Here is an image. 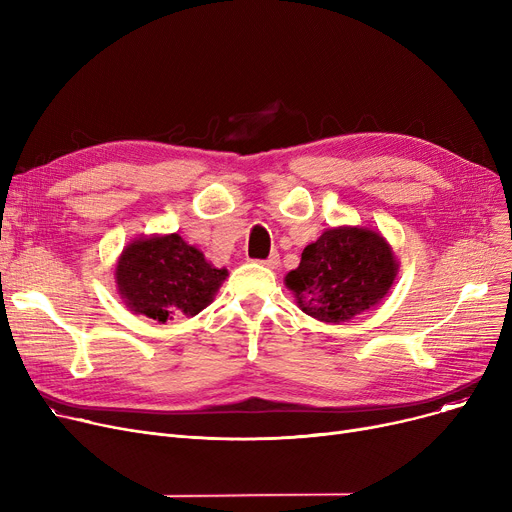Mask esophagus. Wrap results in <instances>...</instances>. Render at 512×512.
<instances>
[{
	"instance_id": "esophagus-1",
	"label": "esophagus",
	"mask_w": 512,
	"mask_h": 512,
	"mask_svg": "<svg viewBox=\"0 0 512 512\" xmlns=\"http://www.w3.org/2000/svg\"><path fill=\"white\" fill-rule=\"evenodd\" d=\"M261 263H263L265 267H272V270H276V267L280 265V255H278V253H272L267 259H263Z\"/></svg>"
}]
</instances>
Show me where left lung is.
<instances>
[{
  "instance_id": "left-lung-1",
  "label": "left lung",
  "mask_w": 512,
  "mask_h": 512,
  "mask_svg": "<svg viewBox=\"0 0 512 512\" xmlns=\"http://www.w3.org/2000/svg\"><path fill=\"white\" fill-rule=\"evenodd\" d=\"M394 278V255L378 232L330 228L305 247L286 286L307 315L340 324L378 305Z\"/></svg>"
}]
</instances>
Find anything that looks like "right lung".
Returning a JSON list of instances; mask_svg holds the SVG:
<instances>
[{
  "mask_svg": "<svg viewBox=\"0 0 512 512\" xmlns=\"http://www.w3.org/2000/svg\"><path fill=\"white\" fill-rule=\"evenodd\" d=\"M226 276L178 234L134 240L116 267L126 305L159 324L203 311Z\"/></svg>",
  "mask_w": 512,
  "mask_h": 512,
  "instance_id": "add662e5",
  "label": "right lung"
}]
</instances>
